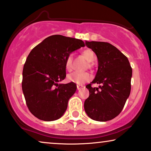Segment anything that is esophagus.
Here are the masks:
<instances>
[{"label": "esophagus", "mask_w": 151, "mask_h": 151, "mask_svg": "<svg viewBox=\"0 0 151 151\" xmlns=\"http://www.w3.org/2000/svg\"><path fill=\"white\" fill-rule=\"evenodd\" d=\"M83 88V85H77V89L78 90H80Z\"/></svg>", "instance_id": "1"}]
</instances>
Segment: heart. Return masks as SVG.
<instances>
[{
	"label": "heart",
	"mask_w": 151,
	"mask_h": 151,
	"mask_svg": "<svg viewBox=\"0 0 151 151\" xmlns=\"http://www.w3.org/2000/svg\"><path fill=\"white\" fill-rule=\"evenodd\" d=\"M83 55L87 60V62H91L95 60V54L92 50L86 49L83 52ZM73 55H70L66 58L65 61V68L67 71H70L72 70L73 65ZM89 66L91 67V64H89ZM91 79V75L89 73H81V72H73V73H69L67 76V80L68 82L73 83L78 85H82L85 83H87Z\"/></svg>",
	"instance_id": "b5f03b06"
}]
</instances>
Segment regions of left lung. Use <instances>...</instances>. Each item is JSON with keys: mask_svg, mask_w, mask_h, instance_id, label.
<instances>
[{"mask_svg": "<svg viewBox=\"0 0 151 151\" xmlns=\"http://www.w3.org/2000/svg\"><path fill=\"white\" fill-rule=\"evenodd\" d=\"M85 44L96 55L99 63L97 73L91 83L101 85L86 86L89 96L85 100L84 108L93 120H111L120 114L130 96L132 68L127 57L113 45L88 41Z\"/></svg>", "mask_w": 151, "mask_h": 151, "instance_id": "1", "label": "left lung"}]
</instances>
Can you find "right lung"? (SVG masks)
Instances as JSON below:
<instances>
[{"label": "right lung", "mask_w": 151, "mask_h": 151, "mask_svg": "<svg viewBox=\"0 0 151 151\" xmlns=\"http://www.w3.org/2000/svg\"><path fill=\"white\" fill-rule=\"evenodd\" d=\"M84 46L78 39L56 35L30 51L23 66L22 90L29 110L37 119L52 121L63 116L77 86L58 83L66 77V58Z\"/></svg>", "instance_id": "add662e5"}]
</instances>
